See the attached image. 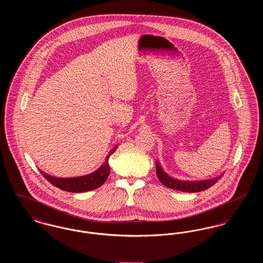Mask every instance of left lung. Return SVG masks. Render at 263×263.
<instances>
[{
    "mask_svg": "<svg viewBox=\"0 0 263 263\" xmlns=\"http://www.w3.org/2000/svg\"><path fill=\"white\" fill-rule=\"evenodd\" d=\"M156 173L159 180L163 183L164 186L166 187L183 191V192H199L203 191L205 189H208L214 185L221 177L222 175L212 178L209 180H202V181H183V180H178L171 177L170 175H166L160 165L159 162H156Z\"/></svg>",
    "mask_w": 263,
    "mask_h": 263,
    "instance_id": "left-lung-1",
    "label": "left lung"
}]
</instances>
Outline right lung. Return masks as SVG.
<instances>
[{"instance_id":"add662e5","label":"right lung","mask_w":263,"mask_h":263,"mask_svg":"<svg viewBox=\"0 0 263 263\" xmlns=\"http://www.w3.org/2000/svg\"><path fill=\"white\" fill-rule=\"evenodd\" d=\"M117 147L115 146L112 150L109 152L107 155L104 163L100 166L98 171H96L92 174H89L88 175L84 176H78V177H69V178H61V177H55L47 175L43 172L40 171L41 175L43 177H45L52 185L56 187L60 188L64 191L68 192H86L89 190H93L96 188H99L101 186L106 178L109 175L110 172V166L108 164V159L112 155L113 153L116 151Z\"/></svg>"}]
</instances>
